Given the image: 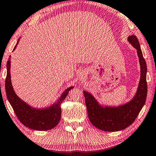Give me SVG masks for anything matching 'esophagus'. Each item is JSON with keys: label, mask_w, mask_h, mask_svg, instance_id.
<instances>
[{"label": "esophagus", "mask_w": 156, "mask_h": 156, "mask_svg": "<svg viewBox=\"0 0 156 156\" xmlns=\"http://www.w3.org/2000/svg\"><path fill=\"white\" fill-rule=\"evenodd\" d=\"M78 80L80 82H83L86 80V75L84 74V73L81 72L78 76Z\"/></svg>", "instance_id": "1"}]
</instances>
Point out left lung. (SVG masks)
I'll list each match as a JSON object with an SVG mask.
<instances>
[{
  "label": "left lung",
  "instance_id": "left-lung-1",
  "mask_svg": "<svg viewBox=\"0 0 156 156\" xmlns=\"http://www.w3.org/2000/svg\"><path fill=\"white\" fill-rule=\"evenodd\" d=\"M128 41L137 50L140 66V79L138 89L133 98L120 106H107L100 104L89 92L84 90L85 104L89 119L92 125L100 130L118 131L130 126L135 121L146 102L147 94V68L137 37L131 35Z\"/></svg>",
  "mask_w": 156,
  "mask_h": 156
}]
</instances>
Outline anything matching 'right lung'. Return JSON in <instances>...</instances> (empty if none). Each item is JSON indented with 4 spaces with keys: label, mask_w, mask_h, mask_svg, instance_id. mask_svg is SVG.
Segmentation results:
<instances>
[{
    "label": "right lung",
    "mask_w": 156,
    "mask_h": 156,
    "mask_svg": "<svg viewBox=\"0 0 156 156\" xmlns=\"http://www.w3.org/2000/svg\"><path fill=\"white\" fill-rule=\"evenodd\" d=\"M20 38V37L18 38L14 50L16 48ZM10 67H11V56H9L8 61L7 62L5 91H6L7 99L20 122L27 127L37 131H47L54 128L59 123L61 117L60 105L67 97L69 91L73 88V87H69L63 91L60 97L51 106L42 109L33 107L20 99L15 93L12 84Z\"/></svg>",
    "instance_id": "1"
}]
</instances>
